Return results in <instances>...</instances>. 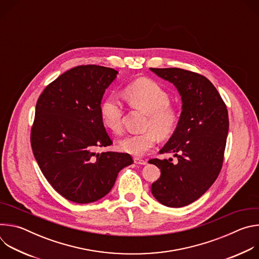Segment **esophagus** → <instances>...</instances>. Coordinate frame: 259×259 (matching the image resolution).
I'll list each match as a JSON object with an SVG mask.
<instances>
[{
	"label": "esophagus",
	"instance_id": "obj_1",
	"mask_svg": "<svg viewBox=\"0 0 259 259\" xmlns=\"http://www.w3.org/2000/svg\"><path fill=\"white\" fill-rule=\"evenodd\" d=\"M134 163L137 165H146L147 164V162L145 160H142L139 158H134Z\"/></svg>",
	"mask_w": 259,
	"mask_h": 259
}]
</instances>
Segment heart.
Returning a JSON list of instances; mask_svg holds the SVG:
<instances>
[{
    "label": "heart",
    "instance_id": "obj_1",
    "mask_svg": "<svg viewBox=\"0 0 259 259\" xmlns=\"http://www.w3.org/2000/svg\"><path fill=\"white\" fill-rule=\"evenodd\" d=\"M124 97L134 108L145 115L147 120L141 134L126 135L119 140V149L129 155L140 157L150 152L156 145L158 136L167 138L173 134L178 124V114L170 105L168 93L156 82L140 79L129 84ZM123 106L116 95L107 96L100 105L102 125L114 134L123 129Z\"/></svg>",
    "mask_w": 259,
    "mask_h": 259
}]
</instances>
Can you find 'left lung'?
<instances>
[{"mask_svg":"<svg viewBox=\"0 0 259 259\" xmlns=\"http://www.w3.org/2000/svg\"><path fill=\"white\" fill-rule=\"evenodd\" d=\"M151 70L176 87L182 102L177 127L160 150V154H173L177 163L171 158L150 160L161 169L152 194L164 206L180 208L198 200L216 180L224 163L229 114L204 76L176 67Z\"/></svg>","mask_w":259,"mask_h":259,"instance_id":"left-lung-1","label":"left lung"}]
</instances>
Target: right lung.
Returning <instances> with one entry per match:
<instances>
[{"label": "right lung", "mask_w": 259, "mask_h": 259, "mask_svg": "<svg viewBox=\"0 0 259 259\" xmlns=\"http://www.w3.org/2000/svg\"><path fill=\"white\" fill-rule=\"evenodd\" d=\"M118 71L100 65L73 67L49 84L35 105L30 143L35 161L68 201L95 202L113 189L133 160L124 153H96L113 143L100 119L105 89Z\"/></svg>", "instance_id": "1"}]
</instances>
